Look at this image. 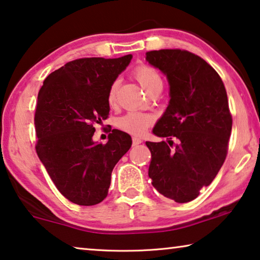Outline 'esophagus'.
I'll return each instance as SVG.
<instances>
[{
    "label": "esophagus",
    "instance_id": "esophagus-1",
    "mask_svg": "<svg viewBox=\"0 0 260 260\" xmlns=\"http://www.w3.org/2000/svg\"><path fill=\"white\" fill-rule=\"evenodd\" d=\"M141 142H142L141 139L133 138V146H138V145H140V143H141Z\"/></svg>",
    "mask_w": 260,
    "mask_h": 260
}]
</instances>
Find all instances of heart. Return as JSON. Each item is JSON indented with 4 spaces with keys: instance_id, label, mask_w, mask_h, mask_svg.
<instances>
[{
    "instance_id": "b5f03b06",
    "label": "heart",
    "mask_w": 260,
    "mask_h": 260,
    "mask_svg": "<svg viewBox=\"0 0 260 260\" xmlns=\"http://www.w3.org/2000/svg\"><path fill=\"white\" fill-rule=\"evenodd\" d=\"M133 76L135 77L140 85L146 90L148 93L157 89H162L163 81L160 77L158 71L149 64H140L135 67L133 71ZM119 86H120V81L114 80L111 83L109 91H108V103L109 105L114 106L117 103ZM154 122V117L150 114L141 113V112H131L128 114L123 115L119 119L118 126L121 131L129 133L132 135H142L146 129Z\"/></svg>"
}]
</instances>
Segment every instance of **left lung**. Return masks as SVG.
Returning <instances> with one entry per match:
<instances>
[{
  "label": "left lung",
  "instance_id": "left-lung-1",
  "mask_svg": "<svg viewBox=\"0 0 260 260\" xmlns=\"http://www.w3.org/2000/svg\"><path fill=\"white\" fill-rule=\"evenodd\" d=\"M146 60L167 75L170 102L152 133L168 141L149 142V178L160 194L184 204L208 186L228 152L233 118L219 74L184 49L146 53Z\"/></svg>",
  "mask_w": 260,
  "mask_h": 260
}]
</instances>
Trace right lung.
<instances>
[{
  "mask_svg": "<svg viewBox=\"0 0 260 260\" xmlns=\"http://www.w3.org/2000/svg\"><path fill=\"white\" fill-rule=\"evenodd\" d=\"M131 60V54L74 60L49 74L39 90L36 151L59 192L76 205L105 199L113 168L132 146L119 129L105 145L92 140L94 125L109 118L110 85Z\"/></svg>",
  "mask_w": 260,
  "mask_h": 260,
  "instance_id": "right-lung-1",
  "label": "right lung"
}]
</instances>
